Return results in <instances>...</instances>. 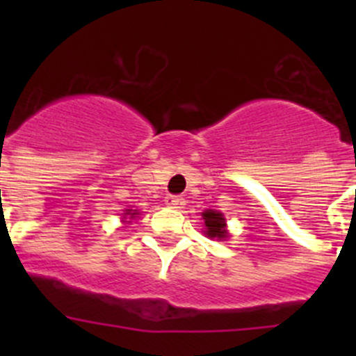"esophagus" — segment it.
Masks as SVG:
<instances>
[{
    "mask_svg": "<svg viewBox=\"0 0 356 356\" xmlns=\"http://www.w3.org/2000/svg\"><path fill=\"white\" fill-rule=\"evenodd\" d=\"M165 203L168 204V207H172V208H182L184 207V198H182V196H175V195H168L167 198H165Z\"/></svg>",
    "mask_w": 356,
    "mask_h": 356,
    "instance_id": "34e87169",
    "label": "esophagus"
}]
</instances>
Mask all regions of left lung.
I'll list each match as a JSON object with an SVG mask.
<instances>
[{
	"mask_svg": "<svg viewBox=\"0 0 356 356\" xmlns=\"http://www.w3.org/2000/svg\"><path fill=\"white\" fill-rule=\"evenodd\" d=\"M204 218V225H207V236L208 238H225L227 232H225V218L224 215L218 213L215 210H207L203 213Z\"/></svg>",
	"mask_w": 356,
	"mask_h": 356,
	"instance_id": "left-lung-1",
	"label": "left lung"
}]
</instances>
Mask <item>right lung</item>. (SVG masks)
<instances>
[{"label":"right lung","instance_id":"obj_1","mask_svg":"<svg viewBox=\"0 0 356 356\" xmlns=\"http://www.w3.org/2000/svg\"><path fill=\"white\" fill-rule=\"evenodd\" d=\"M129 211H131V210H129ZM136 213H138V211H132V213H131V215H136Z\"/></svg>","mask_w":356,"mask_h":356}]
</instances>
